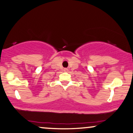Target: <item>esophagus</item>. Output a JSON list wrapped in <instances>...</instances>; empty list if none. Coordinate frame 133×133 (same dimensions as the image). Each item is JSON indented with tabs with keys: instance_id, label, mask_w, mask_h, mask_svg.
<instances>
[{
	"instance_id": "esophagus-1",
	"label": "esophagus",
	"mask_w": 133,
	"mask_h": 133,
	"mask_svg": "<svg viewBox=\"0 0 133 133\" xmlns=\"http://www.w3.org/2000/svg\"><path fill=\"white\" fill-rule=\"evenodd\" d=\"M64 72L68 71V69L67 68H64Z\"/></svg>"
}]
</instances>
